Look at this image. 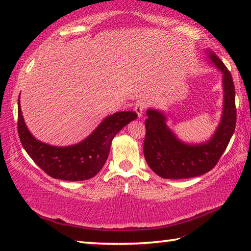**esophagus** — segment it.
<instances>
[{
	"instance_id": "34e87169",
	"label": "esophagus",
	"mask_w": 251,
	"mask_h": 251,
	"mask_svg": "<svg viewBox=\"0 0 251 251\" xmlns=\"http://www.w3.org/2000/svg\"><path fill=\"white\" fill-rule=\"evenodd\" d=\"M145 107H146V104L142 100H139V101H137V103H136L134 110H135V113L137 114L138 118L143 117V114H144V110H145Z\"/></svg>"
}]
</instances>
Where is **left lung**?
Here are the masks:
<instances>
[{"label":"left lung","mask_w":251,"mask_h":251,"mask_svg":"<svg viewBox=\"0 0 251 251\" xmlns=\"http://www.w3.org/2000/svg\"><path fill=\"white\" fill-rule=\"evenodd\" d=\"M208 58L223 74V112L217 128L201 143L182 142L167 125L163 110L147 109L144 156L151 169L166 179H184L206 174L215 167L226 150L236 127L235 86L231 74L219 57L206 50Z\"/></svg>","instance_id":"1"}]
</instances>
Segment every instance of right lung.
<instances>
[{"instance_id": "1", "label": "right lung", "mask_w": 251, "mask_h": 251, "mask_svg": "<svg viewBox=\"0 0 251 251\" xmlns=\"http://www.w3.org/2000/svg\"><path fill=\"white\" fill-rule=\"evenodd\" d=\"M136 117L137 114L134 112H117L105 117L82 142L70 146H53L36 139L28 130L19 99L18 129L24 150L48 175L56 179L79 181L99 174L107 160L113 138Z\"/></svg>"}]
</instances>
